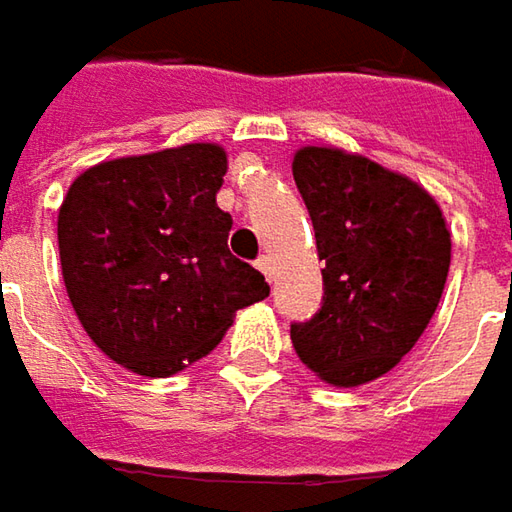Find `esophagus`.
<instances>
[{
    "label": "esophagus",
    "mask_w": 512,
    "mask_h": 512,
    "mask_svg": "<svg viewBox=\"0 0 512 512\" xmlns=\"http://www.w3.org/2000/svg\"><path fill=\"white\" fill-rule=\"evenodd\" d=\"M256 268L265 273V279H268V282H276V268H273V259H270V256H259Z\"/></svg>",
    "instance_id": "34e87169"
}]
</instances>
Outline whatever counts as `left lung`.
Masks as SVG:
<instances>
[{
  "instance_id": "obj_1",
  "label": "left lung",
  "mask_w": 512,
  "mask_h": 512,
  "mask_svg": "<svg viewBox=\"0 0 512 512\" xmlns=\"http://www.w3.org/2000/svg\"><path fill=\"white\" fill-rule=\"evenodd\" d=\"M294 181L325 296L291 340L320 380L354 389L395 369L432 320L452 259L447 218L412 178L337 146L296 149Z\"/></svg>"
}]
</instances>
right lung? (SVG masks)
I'll use <instances>...</instances> for the list:
<instances>
[{
    "mask_svg": "<svg viewBox=\"0 0 512 512\" xmlns=\"http://www.w3.org/2000/svg\"><path fill=\"white\" fill-rule=\"evenodd\" d=\"M224 172L218 143H184L94 164L65 192V291L91 343L123 369L178 374L221 343L239 308L270 294L227 247Z\"/></svg>",
    "mask_w": 512,
    "mask_h": 512,
    "instance_id": "right-lung-1",
    "label": "right lung"
}]
</instances>
